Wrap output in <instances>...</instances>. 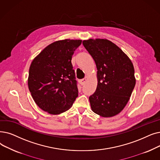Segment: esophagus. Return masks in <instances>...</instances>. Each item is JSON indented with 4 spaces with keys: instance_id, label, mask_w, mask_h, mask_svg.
I'll return each mask as SVG.
<instances>
[{
    "instance_id": "34e87169",
    "label": "esophagus",
    "mask_w": 160,
    "mask_h": 160,
    "mask_svg": "<svg viewBox=\"0 0 160 160\" xmlns=\"http://www.w3.org/2000/svg\"><path fill=\"white\" fill-rule=\"evenodd\" d=\"M86 82V78H83V79H81V80H80V84L82 86V85H84V84H85Z\"/></svg>"
}]
</instances>
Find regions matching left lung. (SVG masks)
<instances>
[{
	"label": "left lung",
	"mask_w": 160,
	"mask_h": 160,
	"mask_svg": "<svg viewBox=\"0 0 160 160\" xmlns=\"http://www.w3.org/2000/svg\"><path fill=\"white\" fill-rule=\"evenodd\" d=\"M82 44L96 64L97 86L89 100L92 110L112 117L126 107L135 86V70L124 52L107 39H89Z\"/></svg>",
	"instance_id": "obj_1"
}]
</instances>
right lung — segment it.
Returning a JSON list of instances; mask_svg holds the SVG:
<instances>
[{
	"label": "right lung",
	"instance_id": "add662e5",
	"mask_svg": "<svg viewBox=\"0 0 160 160\" xmlns=\"http://www.w3.org/2000/svg\"><path fill=\"white\" fill-rule=\"evenodd\" d=\"M80 40L65 39L48 45L33 59L28 86L37 105L51 114L70 108L78 95L77 81L71 63Z\"/></svg>",
	"mask_w": 160,
	"mask_h": 160
}]
</instances>
